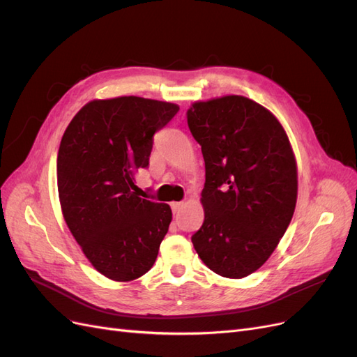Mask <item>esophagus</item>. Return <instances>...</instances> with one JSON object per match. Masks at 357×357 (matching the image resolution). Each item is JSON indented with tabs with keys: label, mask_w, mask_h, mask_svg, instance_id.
<instances>
[{
	"label": "esophagus",
	"mask_w": 357,
	"mask_h": 357,
	"mask_svg": "<svg viewBox=\"0 0 357 357\" xmlns=\"http://www.w3.org/2000/svg\"><path fill=\"white\" fill-rule=\"evenodd\" d=\"M181 207H183V202H171V208L174 213H178Z\"/></svg>",
	"instance_id": "esophagus-1"
}]
</instances>
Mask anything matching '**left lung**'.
I'll use <instances>...</instances> for the list:
<instances>
[{
    "mask_svg": "<svg viewBox=\"0 0 357 357\" xmlns=\"http://www.w3.org/2000/svg\"><path fill=\"white\" fill-rule=\"evenodd\" d=\"M186 116L205 162V218L193 247L215 274L247 277L268 261L295 211L287 135L271 112L238 95L195 102Z\"/></svg>",
    "mask_w": 357,
    "mask_h": 357,
    "instance_id": "8db88e82",
    "label": "left lung"
}]
</instances>
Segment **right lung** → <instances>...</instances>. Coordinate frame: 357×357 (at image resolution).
I'll return each mask as SVG.
<instances>
[{
	"label": "right lung",
	"mask_w": 357,
	"mask_h": 357,
	"mask_svg": "<svg viewBox=\"0 0 357 357\" xmlns=\"http://www.w3.org/2000/svg\"><path fill=\"white\" fill-rule=\"evenodd\" d=\"M178 105L139 96L96 100L74 116L58 152L63 219L96 271L131 282L153 266L168 232V204L139 197L134 174L149 167L153 135Z\"/></svg>",
	"instance_id": "right-lung-1"
}]
</instances>
